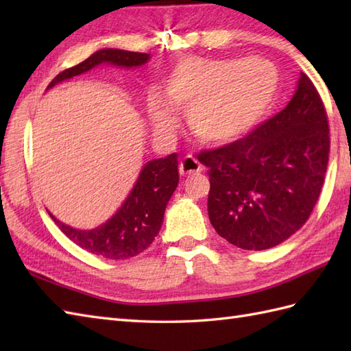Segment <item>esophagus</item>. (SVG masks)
Wrapping results in <instances>:
<instances>
[{"mask_svg":"<svg viewBox=\"0 0 351 351\" xmlns=\"http://www.w3.org/2000/svg\"><path fill=\"white\" fill-rule=\"evenodd\" d=\"M200 170H202V164H200L193 155L184 156L182 161L180 162V173L181 175L196 173V171H200Z\"/></svg>","mask_w":351,"mask_h":351,"instance_id":"34e87169","label":"esophagus"}]
</instances>
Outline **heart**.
I'll return each instance as SVG.
<instances>
[{"mask_svg":"<svg viewBox=\"0 0 351 351\" xmlns=\"http://www.w3.org/2000/svg\"><path fill=\"white\" fill-rule=\"evenodd\" d=\"M276 88V69L259 58L247 62L187 58L176 66L166 83L169 99L178 107H187L191 131L215 145L247 132L270 107ZM149 110L156 131L175 128V111L161 95H149Z\"/></svg>","mask_w":351,"mask_h":351,"instance_id":"b5f03b06","label":"heart"}]
</instances>
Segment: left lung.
<instances>
[{"label": "left lung", "instance_id": "8db88e82", "mask_svg": "<svg viewBox=\"0 0 351 351\" xmlns=\"http://www.w3.org/2000/svg\"><path fill=\"white\" fill-rule=\"evenodd\" d=\"M329 151L323 99L302 73L278 114L243 138L199 152L197 160L210 169L211 225L244 250H265L288 240L314 211Z\"/></svg>", "mask_w": 351, "mask_h": 351}]
</instances>
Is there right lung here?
<instances>
[{"instance_id":"1","label":"right lung","mask_w":351,"mask_h":351,"mask_svg":"<svg viewBox=\"0 0 351 351\" xmlns=\"http://www.w3.org/2000/svg\"><path fill=\"white\" fill-rule=\"evenodd\" d=\"M147 60L149 54L145 52L99 49L84 62L58 73L48 84V88L63 80L90 71L101 63L132 68L145 64ZM178 182V155L173 152L166 158L145 164L137 184L134 185L121 210L102 226L92 230H78L63 225L52 214L49 215L62 232L81 249L107 259L132 258L147 249L158 235L166 205L176 190Z\"/></svg>"}]
</instances>
